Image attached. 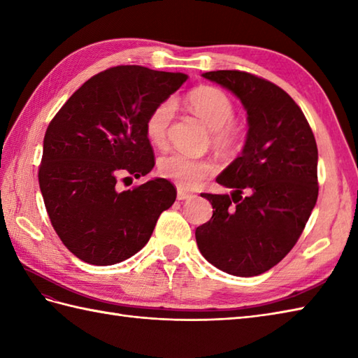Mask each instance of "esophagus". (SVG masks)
<instances>
[{"label": "esophagus", "instance_id": "obj_1", "mask_svg": "<svg viewBox=\"0 0 358 358\" xmlns=\"http://www.w3.org/2000/svg\"><path fill=\"white\" fill-rule=\"evenodd\" d=\"M192 196H194L192 194L183 191V189H178V191H177V199L178 200H189V199H192Z\"/></svg>", "mask_w": 358, "mask_h": 358}]
</instances>
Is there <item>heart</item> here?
Listing matches in <instances>:
<instances>
[{
  "label": "heart",
  "mask_w": 358,
  "mask_h": 358,
  "mask_svg": "<svg viewBox=\"0 0 358 358\" xmlns=\"http://www.w3.org/2000/svg\"><path fill=\"white\" fill-rule=\"evenodd\" d=\"M187 106L201 123L210 131V141L218 150L237 152L246 140V124L234 118V103L222 89L200 86L187 95ZM175 104L171 100L157 104L146 118V136L157 148L167 141V131L172 123ZM163 177L173 180L181 187H194L203 178L217 171L210 159H199L181 152H172L162 157L158 163Z\"/></svg>",
  "instance_id": "obj_1"
}]
</instances>
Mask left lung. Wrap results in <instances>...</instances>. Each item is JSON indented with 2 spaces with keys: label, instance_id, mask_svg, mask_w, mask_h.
<instances>
[{
  "label": "left lung",
  "instance_id": "8db88e82",
  "mask_svg": "<svg viewBox=\"0 0 358 358\" xmlns=\"http://www.w3.org/2000/svg\"><path fill=\"white\" fill-rule=\"evenodd\" d=\"M203 77L238 98L249 129L240 157L217 177L231 195L201 194L214 214L196 227V245L220 271L260 275L294 248L315 206L317 143L301 109L273 83L241 71Z\"/></svg>",
  "mask_w": 358,
  "mask_h": 358
}]
</instances>
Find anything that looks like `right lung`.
I'll return each mask as SVG.
<instances>
[{
  "mask_svg": "<svg viewBox=\"0 0 358 358\" xmlns=\"http://www.w3.org/2000/svg\"><path fill=\"white\" fill-rule=\"evenodd\" d=\"M186 80V73L143 66L110 67L87 80L50 121L38 181L53 229L80 260H127L177 199L164 178L127 191H118L117 181L154 169L146 118Z\"/></svg>",
  "mask_w": 358,
  "mask_h": 358,
  "instance_id": "obj_1",
  "label": "right lung"
}]
</instances>
